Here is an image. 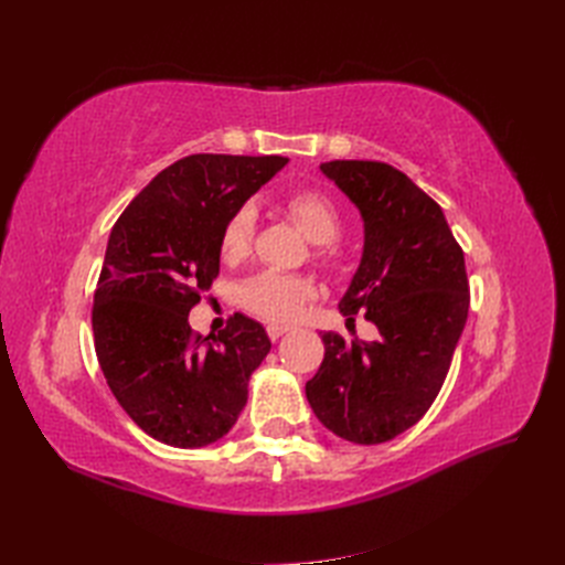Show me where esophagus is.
<instances>
[{"mask_svg":"<svg viewBox=\"0 0 565 565\" xmlns=\"http://www.w3.org/2000/svg\"><path fill=\"white\" fill-rule=\"evenodd\" d=\"M266 332H268V337H270L273 341H276V339H280L282 334L289 332V324H276V322H273V324H268Z\"/></svg>","mask_w":565,"mask_h":565,"instance_id":"esophagus-1","label":"esophagus"}]
</instances>
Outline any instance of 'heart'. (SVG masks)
Returning <instances> with one entry per match:
<instances>
[{
    "instance_id": "b5f03b06",
    "label": "heart",
    "mask_w": 565,
    "mask_h": 565,
    "mask_svg": "<svg viewBox=\"0 0 565 565\" xmlns=\"http://www.w3.org/2000/svg\"><path fill=\"white\" fill-rule=\"evenodd\" d=\"M282 207L299 231L313 245H320V254L330 252V245L341 233V214L332 198L320 191H299L289 195ZM256 212L252 204H243L241 210L233 212V216L226 221L224 233H221V256H224V262L237 264L249 254ZM311 295L313 287L309 280L280 270H264L241 287V301L245 309L273 322L292 318Z\"/></svg>"
}]
</instances>
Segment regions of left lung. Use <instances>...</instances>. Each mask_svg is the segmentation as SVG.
<instances>
[{
    "label": "left lung",
    "mask_w": 565,
    "mask_h": 565,
    "mask_svg": "<svg viewBox=\"0 0 565 565\" xmlns=\"http://www.w3.org/2000/svg\"><path fill=\"white\" fill-rule=\"evenodd\" d=\"M320 172L363 216L365 243L339 311L377 324L374 341L324 332L306 382L316 417L339 438L377 446L415 426L446 382L469 313L465 252L446 214L398 169L334 160Z\"/></svg>",
    "instance_id": "1"
}]
</instances>
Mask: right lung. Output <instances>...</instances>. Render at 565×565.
Instances as JSON below:
<instances>
[{
  "label": "right lung",
  "mask_w": 565,
  "mask_h": 565,
  "mask_svg": "<svg viewBox=\"0 0 565 565\" xmlns=\"http://www.w3.org/2000/svg\"><path fill=\"white\" fill-rule=\"evenodd\" d=\"M287 162L188 156L162 169L110 231L94 295L96 355L125 413L167 446L224 438L270 351L266 330L243 313L204 339L188 313L218 276L226 221Z\"/></svg>",
  "instance_id": "add662e5"
}]
</instances>
